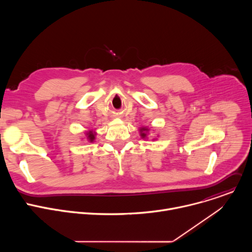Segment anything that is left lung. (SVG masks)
Listing matches in <instances>:
<instances>
[{
	"label": "left lung",
	"mask_w": 252,
	"mask_h": 252,
	"mask_svg": "<svg viewBox=\"0 0 252 252\" xmlns=\"http://www.w3.org/2000/svg\"><path fill=\"white\" fill-rule=\"evenodd\" d=\"M140 130H141V133H140V135H141L142 137H145L147 134H146L145 132H143V131H145V130H148V129H147V128H145V127H142Z\"/></svg>",
	"instance_id": "8db88e82"
}]
</instances>
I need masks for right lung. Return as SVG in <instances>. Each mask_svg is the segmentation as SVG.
Returning <instances> with one entry per match:
<instances>
[{
  "label": "right lung",
  "mask_w": 252,
  "mask_h": 252,
  "mask_svg": "<svg viewBox=\"0 0 252 252\" xmlns=\"http://www.w3.org/2000/svg\"><path fill=\"white\" fill-rule=\"evenodd\" d=\"M87 134H88V138H89V140H90V141H94V134L92 131L88 132Z\"/></svg>",
  "instance_id": "right-lung-1"
}]
</instances>
